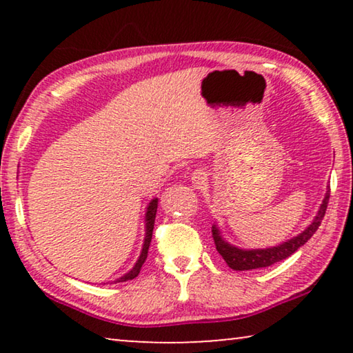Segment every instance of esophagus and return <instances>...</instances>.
<instances>
[{
	"instance_id": "1",
	"label": "esophagus",
	"mask_w": 353,
	"mask_h": 353,
	"mask_svg": "<svg viewBox=\"0 0 353 353\" xmlns=\"http://www.w3.org/2000/svg\"><path fill=\"white\" fill-rule=\"evenodd\" d=\"M191 182L194 183V187L202 188L207 182V172L204 170H201V168L196 170L193 172V176H191Z\"/></svg>"
}]
</instances>
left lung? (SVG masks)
<instances>
[{
  "label": "left lung",
  "mask_w": 353,
  "mask_h": 353,
  "mask_svg": "<svg viewBox=\"0 0 353 353\" xmlns=\"http://www.w3.org/2000/svg\"><path fill=\"white\" fill-rule=\"evenodd\" d=\"M328 199H330V190L327 191L325 199L322 202V205L319 208V213L316 214V218L310 227H307L305 230L302 232L301 235H297L292 238L290 241H285L283 244H280L277 248H271V249H255V250H243L230 246L227 244L223 238L219 236V232L216 227L212 229V238L214 241V246H216V250L219 255L223 256L224 261L227 263V266L232 268L235 271H249V270H260V268H268L274 265V263L282 261L285 259H288L290 255L296 252L299 248H302L310 238L314 235V232L319 229V225L322 223V219L325 216V210L328 205Z\"/></svg>",
  "instance_id": "left-lung-1"
}]
</instances>
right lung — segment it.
I'll use <instances>...</instances> for the list:
<instances>
[{
	"instance_id": "right-lung-1",
	"label": "right lung",
	"mask_w": 353,
	"mask_h": 353,
	"mask_svg": "<svg viewBox=\"0 0 353 353\" xmlns=\"http://www.w3.org/2000/svg\"><path fill=\"white\" fill-rule=\"evenodd\" d=\"M155 213H157V199H154L151 204L148 207V212H146V238H145V244H143V250H141V255L139 261L135 263L134 270L130 271L126 276H123L117 282H128V280H132L140 274V270L143 266V263L146 261L148 259V250L149 246H151V240H152V230H154V221H155Z\"/></svg>"
}]
</instances>
